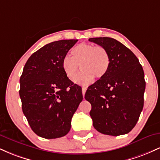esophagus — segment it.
I'll list each match as a JSON object with an SVG mask.
<instances>
[{"label": "esophagus", "mask_w": 160, "mask_h": 160, "mask_svg": "<svg viewBox=\"0 0 160 160\" xmlns=\"http://www.w3.org/2000/svg\"><path fill=\"white\" fill-rule=\"evenodd\" d=\"M86 89L85 87H82V95H85V93H86Z\"/></svg>", "instance_id": "obj_1"}]
</instances>
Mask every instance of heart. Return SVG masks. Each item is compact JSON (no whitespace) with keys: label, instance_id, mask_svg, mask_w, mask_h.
<instances>
[{"label":"heart","instance_id":"obj_1","mask_svg":"<svg viewBox=\"0 0 160 160\" xmlns=\"http://www.w3.org/2000/svg\"><path fill=\"white\" fill-rule=\"evenodd\" d=\"M72 57L65 56L62 67L65 76L74 80L80 65L82 71L75 79V82L88 86L94 81L95 77L101 78L107 74L111 64L108 50L102 46L80 43L71 50Z\"/></svg>","mask_w":160,"mask_h":160}]
</instances>
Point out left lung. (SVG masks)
<instances>
[{
    "label": "left lung",
    "instance_id": "left-lung-1",
    "mask_svg": "<svg viewBox=\"0 0 160 160\" xmlns=\"http://www.w3.org/2000/svg\"><path fill=\"white\" fill-rule=\"evenodd\" d=\"M104 47L111 58L107 74L86 92L90 102L93 126L104 135L118 136L131 131L144 107L146 82L143 68L135 55L111 38H89Z\"/></svg>",
    "mask_w": 160,
    "mask_h": 160
}]
</instances>
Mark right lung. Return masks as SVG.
<instances>
[{"label": "right lung", "instance_id": "obj_1", "mask_svg": "<svg viewBox=\"0 0 160 160\" xmlns=\"http://www.w3.org/2000/svg\"><path fill=\"white\" fill-rule=\"evenodd\" d=\"M78 40H62L41 47L28 59L20 78L24 115L34 133L47 139L68 133L82 100V88L70 80L62 59Z\"/></svg>", "mask_w": 160, "mask_h": 160}]
</instances>
